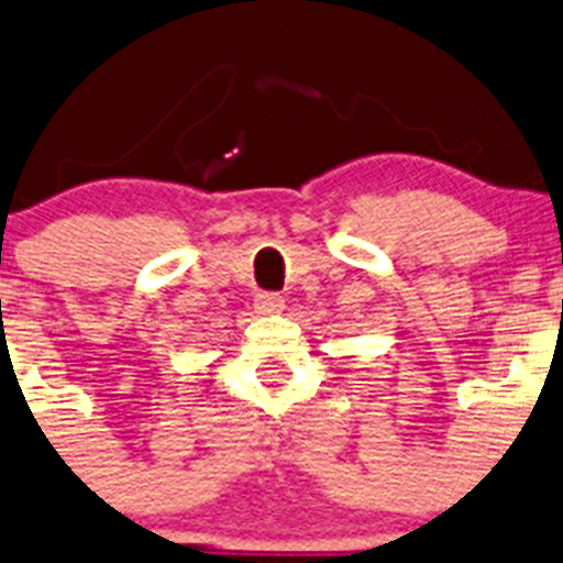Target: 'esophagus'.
Wrapping results in <instances>:
<instances>
[{"mask_svg":"<svg viewBox=\"0 0 563 563\" xmlns=\"http://www.w3.org/2000/svg\"><path fill=\"white\" fill-rule=\"evenodd\" d=\"M283 308H286V305H283L280 294H258V297H255V313L272 316L280 313Z\"/></svg>","mask_w":563,"mask_h":563,"instance_id":"34e87169","label":"esophagus"}]
</instances>
